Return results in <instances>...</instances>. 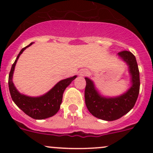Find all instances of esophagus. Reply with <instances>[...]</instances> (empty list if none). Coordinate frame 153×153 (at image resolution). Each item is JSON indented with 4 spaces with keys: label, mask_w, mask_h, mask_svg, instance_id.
<instances>
[{
    "label": "esophagus",
    "mask_w": 153,
    "mask_h": 153,
    "mask_svg": "<svg viewBox=\"0 0 153 153\" xmlns=\"http://www.w3.org/2000/svg\"><path fill=\"white\" fill-rule=\"evenodd\" d=\"M88 74V71L86 70V69H82V70L80 71L79 72V75H81V76H85Z\"/></svg>",
    "instance_id": "esophagus-1"
}]
</instances>
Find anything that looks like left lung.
Returning <instances> with one entry per match:
<instances>
[{
	"label": "left lung",
	"mask_w": 153,
	"mask_h": 153,
	"mask_svg": "<svg viewBox=\"0 0 153 153\" xmlns=\"http://www.w3.org/2000/svg\"><path fill=\"white\" fill-rule=\"evenodd\" d=\"M118 55L128 66L131 78V86L124 94L116 97L103 96L97 90L93 81L85 78L86 107L93 116L104 121H115L128 113L135 106L139 94V70L135 55L129 51L118 52Z\"/></svg>",
	"instance_id": "1"
}]
</instances>
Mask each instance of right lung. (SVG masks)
Masks as SVG:
<instances>
[{"label": "right lung", "mask_w": 153, "mask_h": 153, "mask_svg": "<svg viewBox=\"0 0 153 153\" xmlns=\"http://www.w3.org/2000/svg\"><path fill=\"white\" fill-rule=\"evenodd\" d=\"M32 44L33 43H31L27 47L21 49L17 56L16 60L12 64L9 75V89L11 97L15 104L24 113L34 119L42 120L53 116L58 112L62 102L64 90L71 84V82L76 78L77 75L61 80L57 83L49 92L39 97L27 96L18 92L12 81L14 70L20 55Z\"/></svg>", "instance_id": "right-lung-1"}]
</instances>
